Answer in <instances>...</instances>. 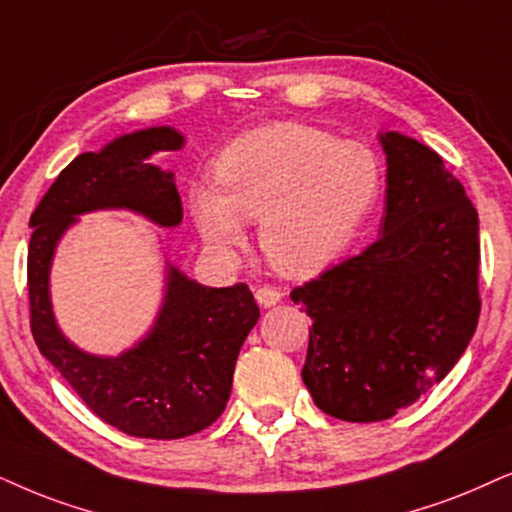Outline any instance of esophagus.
Segmentation results:
<instances>
[{
  "instance_id": "34e87169",
  "label": "esophagus",
  "mask_w": 512,
  "mask_h": 512,
  "mask_svg": "<svg viewBox=\"0 0 512 512\" xmlns=\"http://www.w3.org/2000/svg\"><path fill=\"white\" fill-rule=\"evenodd\" d=\"M283 293L278 288H271V286H262L255 290V300L262 304V307H274V304L281 302Z\"/></svg>"
}]
</instances>
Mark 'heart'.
<instances>
[{
  "mask_svg": "<svg viewBox=\"0 0 512 512\" xmlns=\"http://www.w3.org/2000/svg\"><path fill=\"white\" fill-rule=\"evenodd\" d=\"M215 184L196 181L186 203L200 236L217 250L245 241L260 219V248L293 278L316 276L357 241L383 193L378 155L326 129L276 122L243 134L217 153Z\"/></svg>",
  "mask_w": 512,
  "mask_h": 512,
  "instance_id": "b5f03b06",
  "label": "heart"
}]
</instances>
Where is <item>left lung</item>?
I'll return each instance as SVG.
<instances>
[{"instance_id":"1","label":"left lung","mask_w":512,"mask_h":512,"mask_svg":"<svg viewBox=\"0 0 512 512\" xmlns=\"http://www.w3.org/2000/svg\"><path fill=\"white\" fill-rule=\"evenodd\" d=\"M387 155L380 238L293 288L312 319L302 380L349 423L392 418L437 385L480 319V222L432 148L380 134Z\"/></svg>"}]
</instances>
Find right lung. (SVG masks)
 <instances>
[{
	"label": "right lung",
	"instance_id": "right-lung-1",
	"mask_svg": "<svg viewBox=\"0 0 512 512\" xmlns=\"http://www.w3.org/2000/svg\"><path fill=\"white\" fill-rule=\"evenodd\" d=\"M184 137L151 127L82 153L58 174L30 217V328L40 352L84 404L132 437L181 439L222 416L234 366L260 307L245 283L208 288L167 264L158 319L120 357H96L75 347L56 326L49 297L54 250L84 212L132 210L158 226L181 222L174 174L148 163L153 153L179 151Z\"/></svg>",
	"mask_w": 512,
	"mask_h": 512
}]
</instances>
